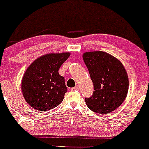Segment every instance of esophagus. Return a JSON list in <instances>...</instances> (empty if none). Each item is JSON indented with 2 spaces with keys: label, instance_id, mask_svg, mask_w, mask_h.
<instances>
[{
  "label": "esophagus",
  "instance_id": "34e87169",
  "mask_svg": "<svg viewBox=\"0 0 149 149\" xmlns=\"http://www.w3.org/2000/svg\"><path fill=\"white\" fill-rule=\"evenodd\" d=\"M79 88H80V87H79L78 86H74V87H73L72 88H71V90H79Z\"/></svg>",
  "mask_w": 149,
  "mask_h": 149
}]
</instances>
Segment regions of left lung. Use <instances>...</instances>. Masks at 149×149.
I'll return each instance as SVG.
<instances>
[{
  "instance_id": "8db88e82",
  "label": "left lung",
  "mask_w": 149,
  "mask_h": 149,
  "mask_svg": "<svg viewBox=\"0 0 149 149\" xmlns=\"http://www.w3.org/2000/svg\"><path fill=\"white\" fill-rule=\"evenodd\" d=\"M83 60L93 82L94 91L85 102L92 111L107 114L122 104L129 90V78L121 62L106 52H86Z\"/></svg>"
}]
</instances>
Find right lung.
I'll return each mask as SVG.
<instances>
[{"instance_id":"add662e5","label":"right lung","mask_w":149,"mask_h":149,"mask_svg":"<svg viewBox=\"0 0 149 149\" xmlns=\"http://www.w3.org/2000/svg\"><path fill=\"white\" fill-rule=\"evenodd\" d=\"M69 53L48 54L33 61L22 77L21 88L25 100L40 111L55 108L63 102L67 88L58 73Z\"/></svg>"}]
</instances>
